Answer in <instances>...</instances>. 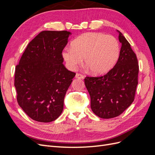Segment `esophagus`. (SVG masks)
Listing matches in <instances>:
<instances>
[{"label": "esophagus", "mask_w": 155, "mask_h": 155, "mask_svg": "<svg viewBox=\"0 0 155 155\" xmlns=\"http://www.w3.org/2000/svg\"><path fill=\"white\" fill-rule=\"evenodd\" d=\"M76 78H78V79H83V78H84V76H83L82 74H78V73H77L76 74Z\"/></svg>", "instance_id": "34e87169"}]
</instances>
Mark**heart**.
Listing matches in <instances>:
<instances>
[{
  "label": "heart",
  "instance_id": "heart-1",
  "mask_svg": "<svg viewBox=\"0 0 155 155\" xmlns=\"http://www.w3.org/2000/svg\"><path fill=\"white\" fill-rule=\"evenodd\" d=\"M120 55V44L114 36L100 32L83 34L74 39L72 47H66L62 57L67 67L74 70L84 63L95 75L109 72L114 66Z\"/></svg>",
  "mask_w": 155,
  "mask_h": 155
}]
</instances>
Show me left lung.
<instances>
[{"instance_id": "left-lung-1", "label": "left lung", "mask_w": 155, "mask_h": 155, "mask_svg": "<svg viewBox=\"0 0 155 155\" xmlns=\"http://www.w3.org/2000/svg\"><path fill=\"white\" fill-rule=\"evenodd\" d=\"M117 31L121 47L115 66L104 76L85 78L91 109L104 119L118 116L127 109L134 101L138 85L137 55L123 34Z\"/></svg>"}]
</instances>
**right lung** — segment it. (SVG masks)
<instances>
[{"label":"right lung","mask_w":155,"mask_h":155,"mask_svg":"<svg viewBox=\"0 0 155 155\" xmlns=\"http://www.w3.org/2000/svg\"><path fill=\"white\" fill-rule=\"evenodd\" d=\"M71 34L40 32L28 45L15 67L18 104L35 121L51 122L62 113L64 96L76 75L63 64L62 51Z\"/></svg>","instance_id":"add662e5"}]
</instances>
